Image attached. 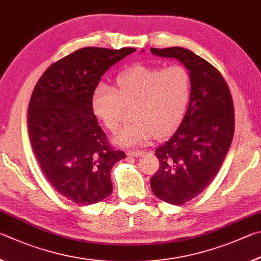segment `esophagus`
<instances>
[{
    "label": "esophagus",
    "instance_id": "esophagus-1",
    "mask_svg": "<svg viewBox=\"0 0 261 261\" xmlns=\"http://www.w3.org/2000/svg\"><path fill=\"white\" fill-rule=\"evenodd\" d=\"M144 153H145L144 151H135V150L134 151H130V150L129 151H127L128 156H132V157H141V156H143Z\"/></svg>",
    "mask_w": 261,
    "mask_h": 261
}]
</instances>
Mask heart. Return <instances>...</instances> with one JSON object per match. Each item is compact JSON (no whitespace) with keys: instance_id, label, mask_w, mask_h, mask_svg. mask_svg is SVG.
<instances>
[{"instance_id":"heart-1","label":"heart","mask_w":261,"mask_h":261,"mask_svg":"<svg viewBox=\"0 0 261 261\" xmlns=\"http://www.w3.org/2000/svg\"><path fill=\"white\" fill-rule=\"evenodd\" d=\"M117 90L100 84L93 94V109L108 129L117 132L121 125L122 103H136L134 122L116 136L125 147L144 145L156 138L171 134L188 107L191 77L182 65L167 67L134 65L116 79Z\"/></svg>"}]
</instances>
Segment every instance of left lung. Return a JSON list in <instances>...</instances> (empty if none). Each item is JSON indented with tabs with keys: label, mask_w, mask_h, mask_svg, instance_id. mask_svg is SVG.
Listing matches in <instances>:
<instances>
[{
	"label": "left lung",
	"mask_w": 261,
	"mask_h": 261,
	"mask_svg": "<svg viewBox=\"0 0 261 261\" xmlns=\"http://www.w3.org/2000/svg\"><path fill=\"white\" fill-rule=\"evenodd\" d=\"M150 51L177 59L191 77L184 120L156 149L159 168L150 179L159 199L182 205L211 184L225 161L234 136V103L221 73L202 57L181 47L150 48Z\"/></svg>",
	"instance_id": "8db88e82"
}]
</instances>
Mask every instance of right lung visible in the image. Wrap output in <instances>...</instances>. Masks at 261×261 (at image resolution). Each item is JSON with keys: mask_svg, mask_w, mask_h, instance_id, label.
Listing matches in <instances>:
<instances>
[{"mask_svg": "<svg viewBox=\"0 0 261 261\" xmlns=\"http://www.w3.org/2000/svg\"><path fill=\"white\" fill-rule=\"evenodd\" d=\"M134 51L81 48L51 64L32 93L27 123L33 152L54 189L77 205L109 197L110 173L126 157L98 125L93 94L104 73Z\"/></svg>", "mask_w": 261, "mask_h": 261, "instance_id": "right-lung-1", "label": "right lung"}]
</instances>
